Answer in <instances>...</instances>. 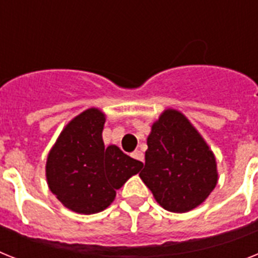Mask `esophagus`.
<instances>
[{
	"instance_id": "1",
	"label": "esophagus",
	"mask_w": 258,
	"mask_h": 258,
	"mask_svg": "<svg viewBox=\"0 0 258 258\" xmlns=\"http://www.w3.org/2000/svg\"><path fill=\"white\" fill-rule=\"evenodd\" d=\"M132 157H133L134 159H137V161H140V162H144V153L141 152V150H136V152H133V154H132Z\"/></svg>"
}]
</instances>
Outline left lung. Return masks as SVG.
Instances as JSON below:
<instances>
[{
  "label": "left lung",
  "instance_id": "obj_1",
  "mask_svg": "<svg viewBox=\"0 0 258 258\" xmlns=\"http://www.w3.org/2000/svg\"><path fill=\"white\" fill-rule=\"evenodd\" d=\"M140 178L161 207L184 214L210 197L219 174L202 134L182 112L169 108L153 122Z\"/></svg>",
  "mask_w": 258,
  "mask_h": 258
}]
</instances>
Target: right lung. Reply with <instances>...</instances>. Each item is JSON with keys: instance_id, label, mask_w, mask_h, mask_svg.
<instances>
[{"instance_id": "obj_1", "label": "right lung", "mask_w": 258, "mask_h": 258, "mask_svg": "<svg viewBox=\"0 0 258 258\" xmlns=\"http://www.w3.org/2000/svg\"><path fill=\"white\" fill-rule=\"evenodd\" d=\"M104 124L103 110L86 109L63 127L47 155L48 188L76 214L92 215L109 207L116 190L144 166L116 145L105 148Z\"/></svg>"}]
</instances>
